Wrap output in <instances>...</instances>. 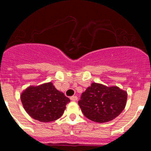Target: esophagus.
<instances>
[{"mask_svg":"<svg viewBox=\"0 0 151 151\" xmlns=\"http://www.w3.org/2000/svg\"><path fill=\"white\" fill-rule=\"evenodd\" d=\"M77 99H78L77 96H72V97H70V100H71L72 101H76Z\"/></svg>","mask_w":151,"mask_h":151,"instance_id":"esophagus-1","label":"esophagus"}]
</instances>
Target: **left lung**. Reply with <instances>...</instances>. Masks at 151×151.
Wrapping results in <instances>:
<instances>
[{
  "label": "left lung",
  "mask_w": 151,
  "mask_h": 151,
  "mask_svg": "<svg viewBox=\"0 0 151 151\" xmlns=\"http://www.w3.org/2000/svg\"><path fill=\"white\" fill-rule=\"evenodd\" d=\"M127 92L117 86L91 83L78 101L82 112L88 119L99 123L110 122L125 109Z\"/></svg>",
  "instance_id": "1"
}]
</instances>
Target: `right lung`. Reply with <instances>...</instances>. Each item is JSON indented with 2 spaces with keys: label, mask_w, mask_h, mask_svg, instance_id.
I'll return each mask as SVG.
<instances>
[{
  "label": "right lung",
  "mask_w": 151,
  "mask_h": 151,
  "mask_svg": "<svg viewBox=\"0 0 151 151\" xmlns=\"http://www.w3.org/2000/svg\"><path fill=\"white\" fill-rule=\"evenodd\" d=\"M20 99L26 113L35 120L50 122L62 116L69 98L57 90L52 82L30 85L21 93Z\"/></svg>",
  "instance_id": "right-lung-1"
}]
</instances>
